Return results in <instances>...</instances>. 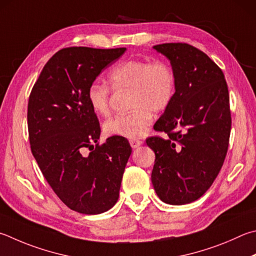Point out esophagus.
Listing matches in <instances>:
<instances>
[{"instance_id": "obj_1", "label": "esophagus", "mask_w": 256, "mask_h": 256, "mask_svg": "<svg viewBox=\"0 0 256 256\" xmlns=\"http://www.w3.org/2000/svg\"><path fill=\"white\" fill-rule=\"evenodd\" d=\"M143 142L141 140H136V138H132V140H130V144H131V146L133 148H136L141 146Z\"/></svg>"}]
</instances>
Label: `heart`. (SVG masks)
<instances>
[{
  "label": "heart",
  "mask_w": 256,
  "mask_h": 256,
  "mask_svg": "<svg viewBox=\"0 0 256 256\" xmlns=\"http://www.w3.org/2000/svg\"><path fill=\"white\" fill-rule=\"evenodd\" d=\"M108 82L115 90H130L128 104L132 110L106 120L103 131L108 136H142L153 122V113L168 108L176 94L174 72L164 60H124L110 72ZM110 88L106 84L95 80L88 86L87 100L96 114L110 112Z\"/></svg>",
  "instance_id": "heart-1"
}]
</instances>
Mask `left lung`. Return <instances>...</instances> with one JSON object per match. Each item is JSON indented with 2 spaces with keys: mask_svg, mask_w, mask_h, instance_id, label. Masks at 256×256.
Segmentation results:
<instances>
[{
  "mask_svg": "<svg viewBox=\"0 0 256 256\" xmlns=\"http://www.w3.org/2000/svg\"><path fill=\"white\" fill-rule=\"evenodd\" d=\"M153 49L170 60L176 94L154 124L168 136L146 138L156 153L151 180L162 202L184 205L207 192L224 164L232 125L228 87L202 50L179 42Z\"/></svg>",
  "mask_w": 256,
  "mask_h": 256,
  "instance_id": "obj_1",
  "label": "left lung"
}]
</instances>
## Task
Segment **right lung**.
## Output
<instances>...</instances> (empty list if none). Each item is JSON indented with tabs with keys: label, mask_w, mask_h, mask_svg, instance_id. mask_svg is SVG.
<instances>
[{
	"label": "right lung",
	"mask_w": 256,
	"mask_h": 256,
	"mask_svg": "<svg viewBox=\"0 0 256 256\" xmlns=\"http://www.w3.org/2000/svg\"><path fill=\"white\" fill-rule=\"evenodd\" d=\"M125 50H59L44 64L28 103L31 152L41 172L64 205L86 215L115 205L132 152L125 138L110 136L100 146V122L87 100L90 82Z\"/></svg>",
	"instance_id": "1"
}]
</instances>
